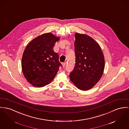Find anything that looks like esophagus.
<instances>
[{
	"instance_id": "34e87169",
	"label": "esophagus",
	"mask_w": 129,
	"mask_h": 129,
	"mask_svg": "<svg viewBox=\"0 0 129 129\" xmlns=\"http://www.w3.org/2000/svg\"><path fill=\"white\" fill-rule=\"evenodd\" d=\"M65 65H66V63L65 62H64V63H62V66H63V67H65Z\"/></svg>"
}]
</instances>
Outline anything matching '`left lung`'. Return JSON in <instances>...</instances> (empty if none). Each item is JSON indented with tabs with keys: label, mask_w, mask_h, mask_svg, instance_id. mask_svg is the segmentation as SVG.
<instances>
[{
	"label": "left lung",
	"mask_w": 129,
	"mask_h": 129,
	"mask_svg": "<svg viewBox=\"0 0 129 129\" xmlns=\"http://www.w3.org/2000/svg\"><path fill=\"white\" fill-rule=\"evenodd\" d=\"M76 63L70 78L76 87L85 91L92 88L101 78L105 59L99 45L89 36L75 34Z\"/></svg>",
	"instance_id": "obj_1"
}]
</instances>
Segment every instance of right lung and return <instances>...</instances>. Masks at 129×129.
<instances>
[{
  "mask_svg": "<svg viewBox=\"0 0 129 129\" xmlns=\"http://www.w3.org/2000/svg\"><path fill=\"white\" fill-rule=\"evenodd\" d=\"M59 39L51 33H45L26 46L22 55L21 68L25 78L33 86L42 87L49 84L62 66L58 54L53 50Z\"/></svg>",
  "mask_w": 129,
  "mask_h": 129,
  "instance_id": "obj_1",
  "label": "right lung"
}]
</instances>
